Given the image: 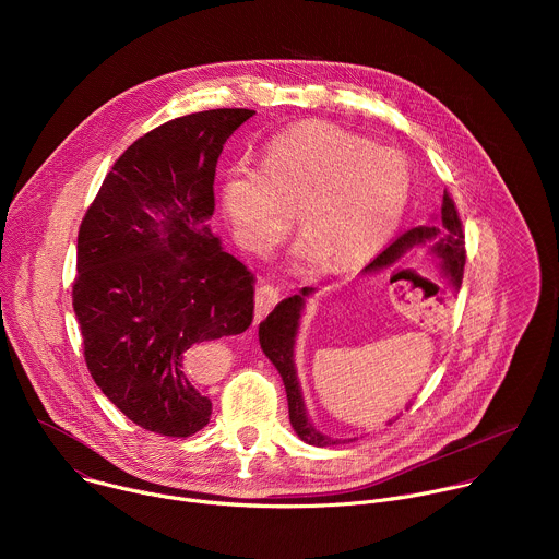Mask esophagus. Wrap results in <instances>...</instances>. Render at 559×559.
<instances>
[{
  "instance_id": "obj_1",
  "label": "esophagus",
  "mask_w": 559,
  "mask_h": 559,
  "mask_svg": "<svg viewBox=\"0 0 559 559\" xmlns=\"http://www.w3.org/2000/svg\"><path fill=\"white\" fill-rule=\"evenodd\" d=\"M276 302H278V287H274V285L257 287V311H254L257 321H263Z\"/></svg>"
}]
</instances>
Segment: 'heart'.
Listing matches in <instances>:
<instances>
[{
	"instance_id": "1",
	"label": "heart",
	"mask_w": 559,
	"mask_h": 559,
	"mask_svg": "<svg viewBox=\"0 0 559 559\" xmlns=\"http://www.w3.org/2000/svg\"><path fill=\"white\" fill-rule=\"evenodd\" d=\"M412 188L405 158L325 121H302L276 134L261 168L231 166L221 203L238 246L270 250L298 210L305 231L298 261L332 272L373 259L403 218Z\"/></svg>"
}]
</instances>
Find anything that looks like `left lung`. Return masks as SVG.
I'll return each instance as SVG.
<instances>
[{
  "label": "left lung",
  "instance_id": "1",
  "mask_svg": "<svg viewBox=\"0 0 559 559\" xmlns=\"http://www.w3.org/2000/svg\"><path fill=\"white\" fill-rule=\"evenodd\" d=\"M420 246L429 248V254L438 261V270L451 283V287L460 289L462 274H464V261H466L464 231H462V221L457 216L455 203L447 190L442 197L440 214L431 223L412 227L405 234L397 236L382 254H378L365 267V272L389 267L397 259L405 257L409 250L420 248ZM311 292H313L311 287H302L300 294H294V296L281 300L274 307V311L259 325V341H261V349L274 362V367L278 369V373L285 382L289 423H292L294 431L298 433V438L313 447H330V444H336L338 440H332V438L323 436L321 431H316L313 425L309 423L307 409L302 403L300 384L296 378V367H294V343H296V334H298V325H300V313L305 307V298Z\"/></svg>",
  "mask_w": 559,
  "mask_h": 559
}]
</instances>
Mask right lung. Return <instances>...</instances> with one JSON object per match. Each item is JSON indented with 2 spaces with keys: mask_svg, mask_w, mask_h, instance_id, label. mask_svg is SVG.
Wrapping results in <instances>:
<instances>
[{
  "mask_svg": "<svg viewBox=\"0 0 559 559\" xmlns=\"http://www.w3.org/2000/svg\"><path fill=\"white\" fill-rule=\"evenodd\" d=\"M252 115L203 110L150 130L79 227L72 307L88 371L154 433L188 438L210 423L203 343L252 325L254 274L205 225L223 145Z\"/></svg>",
  "mask_w": 559,
  "mask_h": 559,
  "instance_id": "add662e5",
  "label": "right lung"
}]
</instances>
